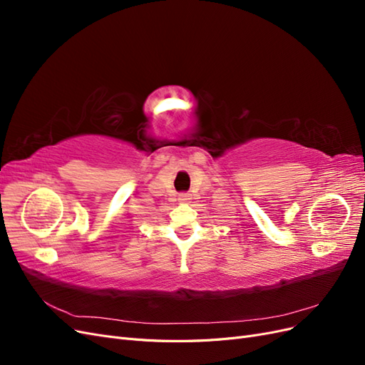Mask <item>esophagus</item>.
I'll list each match as a JSON object with an SVG mask.
<instances>
[{
  "instance_id": "34e87169",
  "label": "esophagus",
  "mask_w": 365,
  "mask_h": 365,
  "mask_svg": "<svg viewBox=\"0 0 365 365\" xmlns=\"http://www.w3.org/2000/svg\"><path fill=\"white\" fill-rule=\"evenodd\" d=\"M180 201L181 202H189L190 201V193H181L180 195Z\"/></svg>"
}]
</instances>
